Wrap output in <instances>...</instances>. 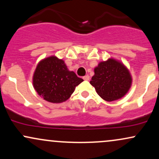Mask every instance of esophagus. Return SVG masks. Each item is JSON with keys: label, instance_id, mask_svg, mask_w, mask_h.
I'll return each instance as SVG.
<instances>
[{"label": "esophagus", "instance_id": "obj_1", "mask_svg": "<svg viewBox=\"0 0 159 159\" xmlns=\"http://www.w3.org/2000/svg\"><path fill=\"white\" fill-rule=\"evenodd\" d=\"M83 79L84 80V81H89V80H90V76H89L88 75H87L84 76Z\"/></svg>", "mask_w": 159, "mask_h": 159}]
</instances>
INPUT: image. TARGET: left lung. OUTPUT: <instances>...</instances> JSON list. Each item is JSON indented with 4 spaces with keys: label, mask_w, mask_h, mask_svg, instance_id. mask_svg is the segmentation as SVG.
<instances>
[{
    "label": "left lung",
    "mask_w": 159,
    "mask_h": 159,
    "mask_svg": "<svg viewBox=\"0 0 159 159\" xmlns=\"http://www.w3.org/2000/svg\"><path fill=\"white\" fill-rule=\"evenodd\" d=\"M90 81L96 93L107 102L123 97L130 89L132 78L125 66L114 58L100 62Z\"/></svg>",
    "instance_id": "left-lung-1"
}]
</instances>
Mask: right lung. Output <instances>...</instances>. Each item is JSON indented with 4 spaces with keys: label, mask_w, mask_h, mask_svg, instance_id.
<instances>
[{
    "label": "right lung",
    "mask_w": 159,
    "mask_h": 159,
    "mask_svg": "<svg viewBox=\"0 0 159 159\" xmlns=\"http://www.w3.org/2000/svg\"><path fill=\"white\" fill-rule=\"evenodd\" d=\"M83 81L55 56L39 61L33 76V85L37 93L52 103L66 101Z\"/></svg>",
    "instance_id": "1"
}]
</instances>
